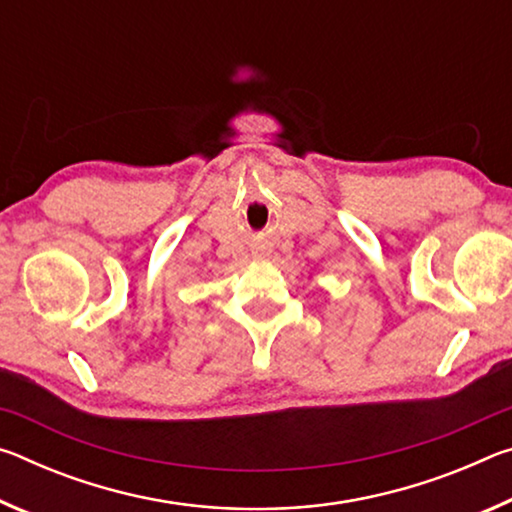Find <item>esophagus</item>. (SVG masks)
Here are the masks:
<instances>
[{
  "label": "esophagus",
  "instance_id": "obj_1",
  "mask_svg": "<svg viewBox=\"0 0 512 512\" xmlns=\"http://www.w3.org/2000/svg\"><path fill=\"white\" fill-rule=\"evenodd\" d=\"M257 257H262V255H257Z\"/></svg>",
  "mask_w": 512,
  "mask_h": 512
}]
</instances>
